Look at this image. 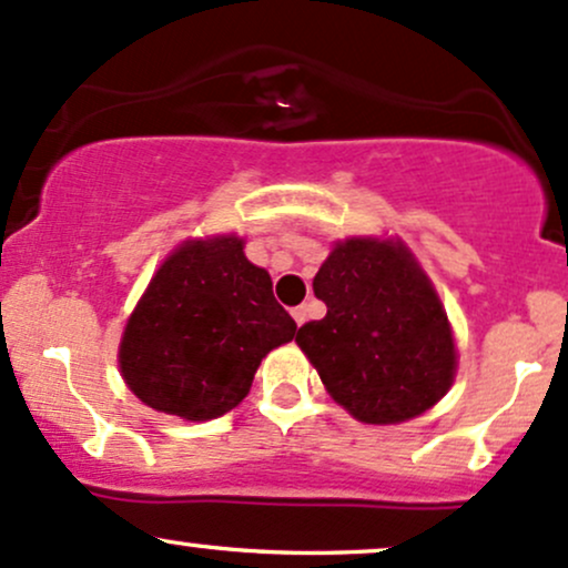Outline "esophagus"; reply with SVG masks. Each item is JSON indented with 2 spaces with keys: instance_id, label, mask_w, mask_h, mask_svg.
<instances>
[{
  "instance_id": "1",
  "label": "esophagus",
  "mask_w": 568,
  "mask_h": 568,
  "mask_svg": "<svg viewBox=\"0 0 568 568\" xmlns=\"http://www.w3.org/2000/svg\"><path fill=\"white\" fill-rule=\"evenodd\" d=\"M291 315H294L296 326H302V323L307 321V307H294V310H291Z\"/></svg>"
}]
</instances>
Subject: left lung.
Wrapping results in <instances>:
<instances>
[{
  "label": "left lung",
  "instance_id": "8db88e82",
  "mask_svg": "<svg viewBox=\"0 0 568 568\" xmlns=\"http://www.w3.org/2000/svg\"><path fill=\"white\" fill-rule=\"evenodd\" d=\"M313 288L328 313L304 323L296 345L355 420L404 423L450 390V323L432 280L402 240L334 242Z\"/></svg>",
  "mask_w": 568,
  "mask_h": 568
}]
</instances>
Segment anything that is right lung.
<instances>
[{
  "mask_svg": "<svg viewBox=\"0 0 568 568\" xmlns=\"http://www.w3.org/2000/svg\"><path fill=\"white\" fill-rule=\"evenodd\" d=\"M234 234L189 240L153 274L123 328L118 364L129 390L183 420L226 415L253 385L261 358L294 339L270 272Z\"/></svg>",
  "mask_w": 568,
  "mask_h": 568,
  "instance_id": "add662e5",
  "label": "right lung"
}]
</instances>
